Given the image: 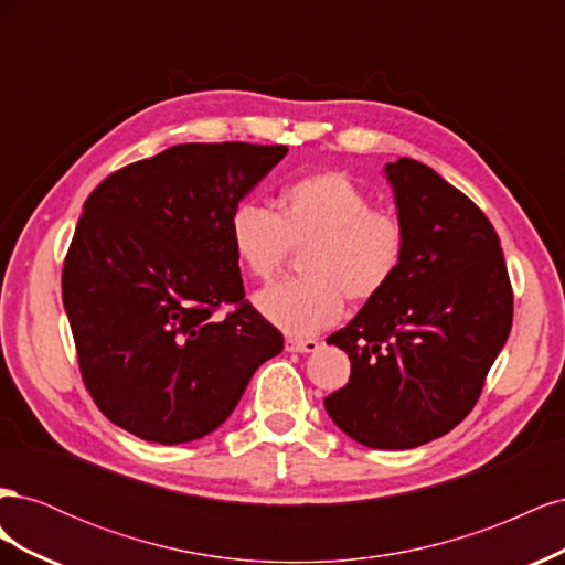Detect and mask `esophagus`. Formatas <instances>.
<instances>
[{
    "mask_svg": "<svg viewBox=\"0 0 565 565\" xmlns=\"http://www.w3.org/2000/svg\"><path fill=\"white\" fill-rule=\"evenodd\" d=\"M285 349L292 353H316L320 349V344L316 339H287Z\"/></svg>",
    "mask_w": 565,
    "mask_h": 565,
    "instance_id": "obj_1",
    "label": "esophagus"
}]
</instances>
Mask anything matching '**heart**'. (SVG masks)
Segmentation results:
<instances>
[{
	"label": "heart",
	"mask_w": 565,
	"mask_h": 565,
	"mask_svg": "<svg viewBox=\"0 0 565 565\" xmlns=\"http://www.w3.org/2000/svg\"><path fill=\"white\" fill-rule=\"evenodd\" d=\"M235 259L256 280H270L289 249L306 247L303 280L280 282L254 297L256 309L292 337H309L344 313V295L365 303L398 276L405 226L377 210L372 195L344 172H316L285 185L278 214L256 200L235 204L228 218Z\"/></svg>",
	"instance_id": "1"
}]
</instances>
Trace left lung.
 I'll list each match as a JSON object with an SVG mask.
<instances>
[{"instance_id": "obj_1", "label": "left lung", "mask_w": 565, "mask_h": 565, "mask_svg": "<svg viewBox=\"0 0 565 565\" xmlns=\"http://www.w3.org/2000/svg\"><path fill=\"white\" fill-rule=\"evenodd\" d=\"M384 174L405 226V256L384 292L328 337L351 377L324 398L341 431L374 450L446 436L481 396L514 318L488 216L431 167L401 158Z\"/></svg>"}]
</instances>
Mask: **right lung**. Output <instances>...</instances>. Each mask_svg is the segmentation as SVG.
Wrapping results in <instances>:
<instances>
[{
	"label": "right lung",
	"mask_w": 565,
	"mask_h": 565,
	"mask_svg": "<svg viewBox=\"0 0 565 565\" xmlns=\"http://www.w3.org/2000/svg\"><path fill=\"white\" fill-rule=\"evenodd\" d=\"M287 146L181 143L110 174L63 264L82 380L113 424L177 446L224 424L282 334L245 301L228 218ZM221 302L236 309L224 319Z\"/></svg>",
	"instance_id": "right-lung-1"
}]
</instances>
